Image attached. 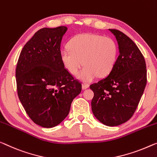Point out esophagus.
<instances>
[{
    "label": "esophagus",
    "mask_w": 157,
    "mask_h": 157,
    "mask_svg": "<svg viewBox=\"0 0 157 157\" xmlns=\"http://www.w3.org/2000/svg\"><path fill=\"white\" fill-rule=\"evenodd\" d=\"M89 86H90V85L86 83H83L82 85V87L83 90H86V89H87Z\"/></svg>",
    "instance_id": "obj_1"
}]
</instances>
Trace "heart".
<instances>
[{
	"label": "heart",
	"instance_id": "1",
	"mask_svg": "<svg viewBox=\"0 0 157 157\" xmlns=\"http://www.w3.org/2000/svg\"><path fill=\"white\" fill-rule=\"evenodd\" d=\"M70 49H63L60 58L70 73L78 74V78L90 82L106 77L111 72L118 57V46L113 39L101 35L84 33L77 35L69 43Z\"/></svg>",
	"mask_w": 157,
	"mask_h": 157
}]
</instances>
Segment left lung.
<instances>
[{
	"label": "left lung",
	"mask_w": 157,
	"mask_h": 157,
	"mask_svg": "<svg viewBox=\"0 0 157 157\" xmlns=\"http://www.w3.org/2000/svg\"><path fill=\"white\" fill-rule=\"evenodd\" d=\"M109 31L118 41L119 56L109 75L90 85L94 94L92 110L103 124L117 126L134 114L147 84V69L134 41L119 30Z\"/></svg>",
	"instance_id": "left-lung-1"
}]
</instances>
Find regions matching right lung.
<instances>
[{"instance_id": "add662e5", "label": "right lung", "mask_w": 157, "mask_h": 157, "mask_svg": "<svg viewBox=\"0 0 157 157\" xmlns=\"http://www.w3.org/2000/svg\"><path fill=\"white\" fill-rule=\"evenodd\" d=\"M67 29L60 26L37 31L23 47L16 67L19 99L32 121L44 128L61 123L82 90L60 58Z\"/></svg>"}]
</instances>
